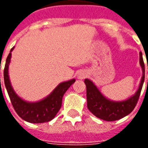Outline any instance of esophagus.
I'll use <instances>...</instances> for the list:
<instances>
[{
    "label": "esophagus",
    "mask_w": 148,
    "mask_h": 148,
    "mask_svg": "<svg viewBox=\"0 0 148 148\" xmlns=\"http://www.w3.org/2000/svg\"><path fill=\"white\" fill-rule=\"evenodd\" d=\"M87 75H88V73H87L86 71H81L77 74V78H79V79H84V78H86L87 77Z\"/></svg>",
    "instance_id": "1"
}]
</instances>
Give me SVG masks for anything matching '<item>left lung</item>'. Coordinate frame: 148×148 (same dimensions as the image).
<instances>
[{
    "instance_id": "8db88e82",
    "label": "left lung",
    "mask_w": 148,
    "mask_h": 148,
    "mask_svg": "<svg viewBox=\"0 0 148 148\" xmlns=\"http://www.w3.org/2000/svg\"><path fill=\"white\" fill-rule=\"evenodd\" d=\"M140 64L143 71V75L139 89L133 96L130 97L125 101H114L107 99L106 97L103 96L93 82L89 79H85V84L86 86L88 109L97 117L106 121H117L131 113L138 102L145 77V67L141 52L140 53Z\"/></svg>"
}]
</instances>
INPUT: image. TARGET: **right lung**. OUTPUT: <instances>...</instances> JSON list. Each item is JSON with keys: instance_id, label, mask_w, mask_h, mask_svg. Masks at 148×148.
Returning <instances> with one entry per match:
<instances>
[{"instance_id": "obj_1", "label": "right lung", "mask_w": 148, "mask_h": 148, "mask_svg": "<svg viewBox=\"0 0 148 148\" xmlns=\"http://www.w3.org/2000/svg\"><path fill=\"white\" fill-rule=\"evenodd\" d=\"M13 49L14 47L11 49L10 53L8 54L6 59L5 69H4V82L15 111L16 112V113L23 120L33 124L44 123L51 121L53 118H55V115L58 113V112L61 108L62 97L64 93L75 82V79H71L67 82L60 83L52 91V93L49 96L37 102L25 101L15 93L9 80L8 66L11 59V52Z\"/></svg>"}]
</instances>
